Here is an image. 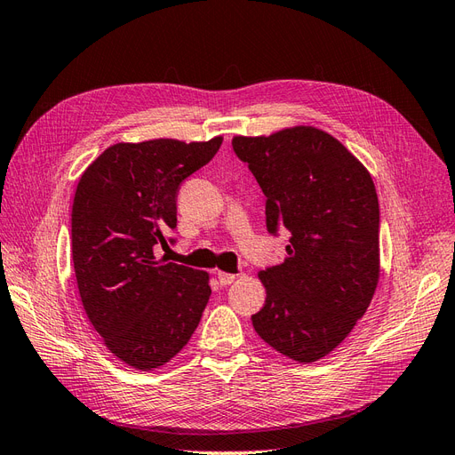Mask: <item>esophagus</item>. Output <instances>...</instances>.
<instances>
[{
	"label": "esophagus",
	"instance_id": "obj_1",
	"mask_svg": "<svg viewBox=\"0 0 455 455\" xmlns=\"http://www.w3.org/2000/svg\"><path fill=\"white\" fill-rule=\"evenodd\" d=\"M216 277H218L220 284H222V286H228V284H231L233 281L237 279V275H233V273H226V271H218V273H216Z\"/></svg>",
	"mask_w": 455,
	"mask_h": 455
}]
</instances>
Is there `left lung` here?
I'll use <instances>...</instances> for the list:
<instances>
[{
	"label": "left lung",
	"instance_id": "obj_1",
	"mask_svg": "<svg viewBox=\"0 0 455 455\" xmlns=\"http://www.w3.org/2000/svg\"><path fill=\"white\" fill-rule=\"evenodd\" d=\"M235 156L266 196L271 235L291 231L281 266L259 271L266 304L252 324L298 363L334 351L366 313L379 279V204L351 151L315 127L235 136Z\"/></svg>",
	"mask_w": 455,
	"mask_h": 455
}]
</instances>
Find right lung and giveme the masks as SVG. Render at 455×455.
<instances>
[{
    "instance_id": "1",
    "label": "right lung",
    "mask_w": 455,
    "mask_h": 455,
    "mask_svg": "<svg viewBox=\"0 0 455 455\" xmlns=\"http://www.w3.org/2000/svg\"><path fill=\"white\" fill-rule=\"evenodd\" d=\"M220 146L222 136L114 144L79 178L72 206L79 296L106 347L136 370L180 353L211 298L209 273L156 258V251L169 246L176 228L178 188Z\"/></svg>"
}]
</instances>
